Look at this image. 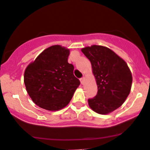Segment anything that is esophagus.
<instances>
[{
  "instance_id": "esophagus-1",
  "label": "esophagus",
  "mask_w": 150,
  "mask_h": 150,
  "mask_svg": "<svg viewBox=\"0 0 150 150\" xmlns=\"http://www.w3.org/2000/svg\"><path fill=\"white\" fill-rule=\"evenodd\" d=\"M80 82H81V84H83V85H84V84H85V78H82L81 79H80Z\"/></svg>"
}]
</instances>
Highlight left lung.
Segmentation results:
<instances>
[{
    "mask_svg": "<svg viewBox=\"0 0 150 150\" xmlns=\"http://www.w3.org/2000/svg\"><path fill=\"white\" fill-rule=\"evenodd\" d=\"M81 51L91 62L98 85V94L88 100L89 106L98 114H110L125 103L130 93V70L122 57L105 46H87Z\"/></svg>",
    "mask_w": 150,
    "mask_h": 150,
    "instance_id": "8db88e82",
    "label": "left lung"
}]
</instances>
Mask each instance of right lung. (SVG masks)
<instances>
[{
    "instance_id": "obj_1",
    "label": "right lung",
    "mask_w": 150,
    "mask_h": 150,
    "mask_svg": "<svg viewBox=\"0 0 150 150\" xmlns=\"http://www.w3.org/2000/svg\"><path fill=\"white\" fill-rule=\"evenodd\" d=\"M70 50L60 45L44 50L26 67L24 83L35 105L48 111H58L71 100L80 80L68 63Z\"/></svg>"
}]
</instances>
